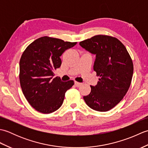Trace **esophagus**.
Masks as SVG:
<instances>
[{
    "label": "esophagus",
    "mask_w": 148,
    "mask_h": 148,
    "mask_svg": "<svg viewBox=\"0 0 148 148\" xmlns=\"http://www.w3.org/2000/svg\"><path fill=\"white\" fill-rule=\"evenodd\" d=\"M81 84H82V83H79V82H77V81H76V82H75V85H76V86H77V87L80 86Z\"/></svg>",
    "instance_id": "1"
}]
</instances>
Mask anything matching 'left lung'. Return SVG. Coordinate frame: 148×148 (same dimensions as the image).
Here are the masks:
<instances>
[{
  "label": "left lung",
  "mask_w": 148,
  "mask_h": 148,
  "mask_svg": "<svg viewBox=\"0 0 148 148\" xmlns=\"http://www.w3.org/2000/svg\"><path fill=\"white\" fill-rule=\"evenodd\" d=\"M80 46L96 55L93 70L99 76L97 85L83 99L91 109L109 111L126 95L132 79L134 65L122 42L116 37L97 35L79 42Z\"/></svg>",
  "instance_id": "obj_1"
}]
</instances>
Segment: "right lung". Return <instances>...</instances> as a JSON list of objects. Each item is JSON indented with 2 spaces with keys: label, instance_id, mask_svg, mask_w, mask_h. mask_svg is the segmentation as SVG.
Returning a JSON list of instances; mask_svg holds the SVG:
<instances>
[{
  "label": "right lung",
  "instance_id": "add662e5",
  "mask_svg": "<svg viewBox=\"0 0 148 148\" xmlns=\"http://www.w3.org/2000/svg\"><path fill=\"white\" fill-rule=\"evenodd\" d=\"M76 43L45 36L34 40L23 51L20 61V85L27 101L36 111L48 114L62 105L65 92L74 83L54 77V72L60 67L63 53Z\"/></svg>",
  "mask_w": 148,
  "mask_h": 148
}]
</instances>
